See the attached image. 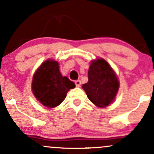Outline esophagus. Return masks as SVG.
I'll return each mask as SVG.
<instances>
[{
    "mask_svg": "<svg viewBox=\"0 0 154 154\" xmlns=\"http://www.w3.org/2000/svg\"><path fill=\"white\" fill-rule=\"evenodd\" d=\"M75 85H76V86H77V87H80V85H81V81L80 80H77V81H75Z\"/></svg>",
    "mask_w": 154,
    "mask_h": 154,
    "instance_id": "esophagus-1",
    "label": "esophagus"
}]
</instances>
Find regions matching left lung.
<instances>
[{
  "label": "left lung",
  "instance_id": "1",
  "mask_svg": "<svg viewBox=\"0 0 154 154\" xmlns=\"http://www.w3.org/2000/svg\"><path fill=\"white\" fill-rule=\"evenodd\" d=\"M88 82L82 88L89 100L98 108H106L112 103L119 88L116 72L102 58L91 61L88 69Z\"/></svg>",
  "mask_w": 154,
  "mask_h": 154
}]
</instances>
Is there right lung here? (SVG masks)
<instances>
[{"label": "right lung", "mask_w": 154, "mask_h": 154, "mask_svg": "<svg viewBox=\"0 0 154 154\" xmlns=\"http://www.w3.org/2000/svg\"><path fill=\"white\" fill-rule=\"evenodd\" d=\"M75 85L67 77L61 75L59 63L47 59L37 69L32 77V91L36 99L44 106L52 109L60 105L70 89Z\"/></svg>", "instance_id": "obj_1"}]
</instances>
